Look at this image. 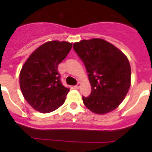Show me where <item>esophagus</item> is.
<instances>
[{"label": "esophagus", "mask_w": 152, "mask_h": 152, "mask_svg": "<svg viewBox=\"0 0 152 152\" xmlns=\"http://www.w3.org/2000/svg\"><path fill=\"white\" fill-rule=\"evenodd\" d=\"M80 87V83H77V84L75 86V89H79Z\"/></svg>", "instance_id": "esophagus-1"}]
</instances>
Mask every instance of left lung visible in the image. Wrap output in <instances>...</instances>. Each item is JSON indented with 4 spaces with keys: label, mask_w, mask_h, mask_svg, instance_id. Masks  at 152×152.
<instances>
[{
    "label": "left lung",
    "mask_w": 152,
    "mask_h": 152,
    "mask_svg": "<svg viewBox=\"0 0 152 152\" xmlns=\"http://www.w3.org/2000/svg\"><path fill=\"white\" fill-rule=\"evenodd\" d=\"M84 62L91 85L84 104L93 113L105 114L122 103L131 84V67L121 51L102 39L81 40L73 45Z\"/></svg>",
    "instance_id": "obj_1"
}]
</instances>
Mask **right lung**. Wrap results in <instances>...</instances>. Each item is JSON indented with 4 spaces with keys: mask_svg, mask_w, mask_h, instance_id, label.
Instances as JSON below:
<instances>
[{
    "mask_svg": "<svg viewBox=\"0 0 152 152\" xmlns=\"http://www.w3.org/2000/svg\"><path fill=\"white\" fill-rule=\"evenodd\" d=\"M72 46L68 42H47L24 63L20 73V86L25 100L36 110L48 113L65 101L70 89L61 84L58 67Z\"/></svg>",
    "mask_w": 152,
    "mask_h": 152,
    "instance_id": "1",
    "label": "right lung"
}]
</instances>
